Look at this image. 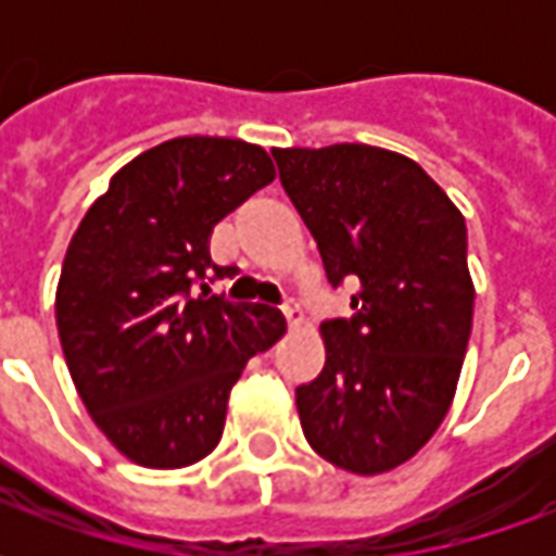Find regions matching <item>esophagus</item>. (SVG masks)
Returning <instances> with one entry per match:
<instances>
[{"label": "esophagus", "instance_id": "1", "mask_svg": "<svg viewBox=\"0 0 556 556\" xmlns=\"http://www.w3.org/2000/svg\"><path fill=\"white\" fill-rule=\"evenodd\" d=\"M282 315H286V321H289L291 327H298L303 321V313H301V303H298V298H286L282 301Z\"/></svg>", "mask_w": 556, "mask_h": 556}]
</instances>
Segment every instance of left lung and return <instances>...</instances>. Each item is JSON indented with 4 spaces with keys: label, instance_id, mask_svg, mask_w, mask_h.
Segmentation results:
<instances>
[{
    "label": "left lung",
    "instance_id": "1",
    "mask_svg": "<svg viewBox=\"0 0 556 556\" xmlns=\"http://www.w3.org/2000/svg\"><path fill=\"white\" fill-rule=\"evenodd\" d=\"M279 181L313 231L351 318L321 325V375L298 387L306 441L330 465L393 470L453 405L473 325L462 211L417 163L384 148H274Z\"/></svg>",
    "mask_w": 556,
    "mask_h": 556
}]
</instances>
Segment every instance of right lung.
Masks as SVG:
<instances>
[{"instance_id":"right-lung-1","label":"right lung","mask_w":556,"mask_h":556,"mask_svg":"<svg viewBox=\"0 0 556 556\" xmlns=\"http://www.w3.org/2000/svg\"><path fill=\"white\" fill-rule=\"evenodd\" d=\"M274 178L265 148L243 139H169L115 172L67 243L55 291L67 369L137 465L205 458L247 361L286 333L274 306L211 294L238 270L211 262V231Z\"/></svg>"}]
</instances>
